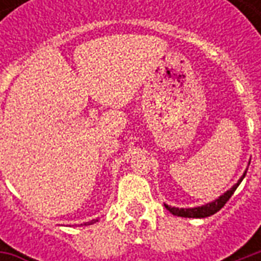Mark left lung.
<instances>
[{
    "label": "left lung",
    "mask_w": 261,
    "mask_h": 261,
    "mask_svg": "<svg viewBox=\"0 0 261 261\" xmlns=\"http://www.w3.org/2000/svg\"><path fill=\"white\" fill-rule=\"evenodd\" d=\"M250 164V162H249ZM247 169L243 172V175L241 176V179L238 180L236 185L230 187L229 190H226V192L222 194V196H219L218 198H215L214 201L207 202V204H204V205H200V207H193V208H177V207H172V205H168V204H164L166 210L169 211L170 214H173V215H177V217H185V218H207V217H211L215 213H218L221 208L224 207L226 201L229 200L232 194L235 193V190L238 189V186L241 185V181L245 179V176H246Z\"/></svg>",
    "instance_id": "left-lung-1"
}]
</instances>
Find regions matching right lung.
<instances>
[{
	"mask_svg": "<svg viewBox=\"0 0 261 261\" xmlns=\"http://www.w3.org/2000/svg\"><path fill=\"white\" fill-rule=\"evenodd\" d=\"M95 222H97V219H92V221H89V222H85V225H92V224H95Z\"/></svg>",
	"mask_w": 261,
	"mask_h": 261,
	"instance_id": "1",
	"label": "right lung"
}]
</instances>
